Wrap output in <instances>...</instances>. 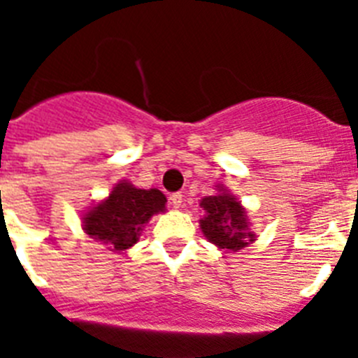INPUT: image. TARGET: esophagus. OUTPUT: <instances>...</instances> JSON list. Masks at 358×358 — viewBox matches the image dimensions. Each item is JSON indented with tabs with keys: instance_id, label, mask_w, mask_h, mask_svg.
Instances as JSON below:
<instances>
[{
	"instance_id": "34e87169",
	"label": "esophagus",
	"mask_w": 358,
	"mask_h": 358,
	"mask_svg": "<svg viewBox=\"0 0 358 358\" xmlns=\"http://www.w3.org/2000/svg\"><path fill=\"white\" fill-rule=\"evenodd\" d=\"M170 202H172L173 208H181L182 206V194H181V192H176V194L170 195Z\"/></svg>"
}]
</instances>
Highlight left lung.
Returning a JSON list of instances; mask_svg holds the SVG:
<instances>
[{"label":"left lung","instance_id":"obj_1","mask_svg":"<svg viewBox=\"0 0 358 358\" xmlns=\"http://www.w3.org/2000/svg\"><path fill=\"white\" fill-rule=\"evenodd\" d=\"M206 217L201 220V229L210 242L226 251H240L255 235L249 231L248 215L235 197L224 189L220 194L210 195L201 201Z\"/></svg>","mask_w":358,"mask_h":358}]
</instances>
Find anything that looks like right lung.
<instances>
[{"instance_id":"1","label":"right lung","mask_w":358,"mask_h":358,"mask_svg":"<svg viewBox=\"0 0 358 358\" xmlns=\"http://www.w3.org/2000/svg\"><path fill=\"white\" fill-rule=\"evenodd\" d=\"M164 204L166 197L159 189H140L122 181L106 201L98 202L82 217V226L91 238L113 251H125L138 242L141 227L152 215L164 211Z\"/></svg>"}]
</instances>
